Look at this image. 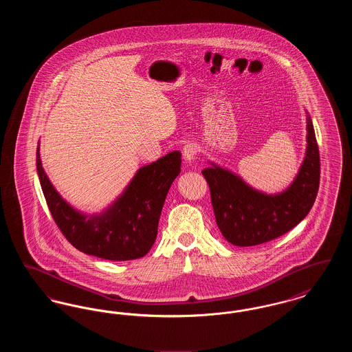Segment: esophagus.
I'll use <instances>...</instances> for the list:
<instances>
[{"label":"esophagus","instance_id":"obj_1","mask_svg":"<svg viewBox=\"0 0 352 352\" xmlns=\"http://www.w3.org/2000/svg\"><path fill=\"white\" fill-rule=\"evenodd\" d=\"M198 145L194 142H188L186 144L182 149V155L186 162H194V160L197 158L198 154Z\"/></svg>","mask_w":352,"mask_h":352}]
</instances>
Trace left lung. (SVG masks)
I'll return each instance as SVG.
<instances>
[{
  "mask_svg": "<svg viewBox=\"0 0 352 352\" xmlns=\"http://www.w3.org/2000/svg\"><path fill=\"white\" fill-rule=\"evenodd\" d=\"M307 146L300 171L283 192L268 195L252 188L239 175L211 162L201 171L221 234L236 247H252L294 228L311 210L319 188L320 162L314 126L307 115Z\"/></svg>",
  "mask_w": 352,
  "mask_h": 352,
  "instance_id": "8db88e82",
  "label": "left lung"
}]
</instances>
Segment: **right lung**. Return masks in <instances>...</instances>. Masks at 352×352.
Returning <instances> with one entry per match:
<instances>
[{"mask_svg": "<svg viewBox=\"0 0 352 352\" xmlns=\"http://www.w3.org/2000/svg\"><path fill=\"white\" fill-rule=\"evenodd\" d=\"M181 153L171 151L138 168L124 192L104 212L85 215L54 188L36 148L39 182L56 226L76 250L112 261L140 258L151 251L168 188L181 173Z\"/></svg>", "mask_w": 352, "mask_h": 352, "instance_id": "add662e5", "label": "right lung"}]
</instances>
